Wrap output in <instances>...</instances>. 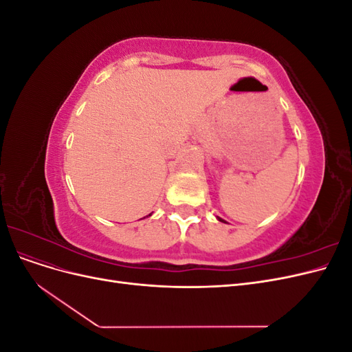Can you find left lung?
Masks as SVG:
<instances>
[{
  "instance_id": "obj_1",
  "label": "left lung",
  "mask_w": 352,
  "mask_h": 352,
  "mask_svg": "<svg viewBox=\"0 0 352 352\" xmlns=\"http://www.w3.org/2000/svg\"><path fill=\"white\" fill-rule=\"evenodd\" d=\"M217 219H219V220H220V221H223V220H221V219H220V217H217Z\"/></svg>"
}]
</instances>
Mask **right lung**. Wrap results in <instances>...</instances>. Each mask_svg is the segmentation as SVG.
<instances>
[{"instance_id":"1","label":"right lung","mask_w":352,"mask_h":352,"mask_svg":"<svg viewBox=\"0 0 352 352\" xmlns=\"http://www.w3.org/2000/svg\"><path fill=\"white\" fill-rule=\"evenodd\" d=\"M150 216H151V214H150Z\"/></svg>"}]
</instances>
